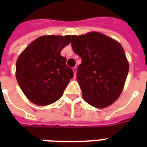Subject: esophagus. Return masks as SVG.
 Masks as SVG:
<instances>
[{
	"label": "esophagus",
	"mask_w": 147,
	"mask_h": 147,
	"mask_svg": "<svg viewBox=\"0 0 147 147\" xmlns=\"http://www.w3.org/2000/svg\"><path fill=\"white\" fill-rule=\"evenodd\" d=\"M72 70H73V72H74V76H75V77H76V71H77V67H73L72 68Z\"/></svg>",
	"instance_id": "obj_1"
}]
</instances>
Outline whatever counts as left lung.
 I'll return each instance as SVG.
<instances>
[{"label": "left lung", "instance_id": "8db88e82", "mask_svg": "<svg viewBox=\"0 0 147 147\" xmlns=\"http://www.w3.org/2000/svg\"><path fill=\"white\" fill-rule=\"evenodd\" d=\"M71 38L73 51L82 59L76 79L83 99L96 108L110 105L122 92L129 70L123 47L98 32Z\"/></svg>", "mask_w": 147, "mask_h": 147}]
</instances>
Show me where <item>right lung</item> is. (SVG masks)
Listing matches in <instances>:
<instances>
[{
    "mask_svg": "<svg viewBox=\"0 0 147 147\" xmlns=\"http://www.w3.org/2000/svg\"><path fill=\"white\" fill-rule=\"evenodd\" d=\"M71 42L70 35H45L35 39L20 55L16 76L21 90L30 102L48 105L63 95L74 76L66 65L62 49Z\"/></svg>",
    "mask_w": 147,
    "mask_h": 147,
    "instance_id": "obj_1",
    "label": "right lung"
}]
</instances>
